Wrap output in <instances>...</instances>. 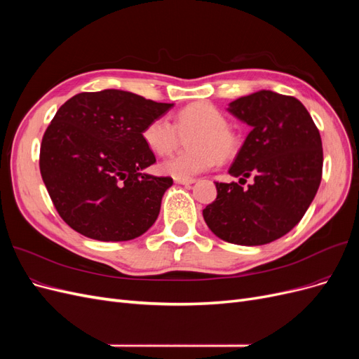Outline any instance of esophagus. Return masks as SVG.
Instances as JSON below:
<instances>
[{
  "label": "esophagus",
  "instance_id": "obj_1",
  "mask_svg": "<svg viewBox=\"0 0 359 359\" xmlns=\"http://www.w3.org/2000/svg\"><path fill=\"white\" fill-rule=\"evenodd\" d=\"M194 181L196 180H193V178H175V182L182 184V186H191Z\"/></svg>",
  "mask_w": 359,
  "mask_h": 359
}]
</instances>
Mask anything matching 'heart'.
<instances>
[{"label": "heart", "mask_w": 359, "mask_h": 359, "mask_svg": "<svg viewBox=\"0 0 359 359\" xmlns=\"http://www.w3.org/2000/svg\"><path fill=\"white\" fill-rule=\"evenodd\" d=\"M189 136L190 149L180 151L160 165V169L175 178H191L211 169L217 161L236 154L240 139L227 126L224 114L211 103H191L175 114L173 124L168 118H154L144 127L145 145L157 156H168L181 142V135Z\"/></svg>", "instance_id": "1"}]
</instances>
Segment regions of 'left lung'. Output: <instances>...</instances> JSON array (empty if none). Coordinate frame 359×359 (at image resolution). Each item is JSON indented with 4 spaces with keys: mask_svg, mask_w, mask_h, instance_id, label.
Instances as JSON below:
<instances>
[{
    "mask_svg": "<svg viewBox=\"0 0 359 359\" xmlns=\"http://www.w3.org/2000/svg\"><path fill=\"white\" fill-rule=\"evenodd\" d=\"M252 127L229 173L253 177L215 182L217 198L203 210L205 223L223 241L238 245L273 243L295 227L322 180L319 130L295 97L257 91L227 107Z\"/></svg>",
    "mask_w": 359,
    "mask_h": 359,
    "instance_id": "left-lung-1",
    "label": "left lung"
}]
</instances>
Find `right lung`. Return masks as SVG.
I'll use <instances>...</instances> for the list:
<instances>
[{
  "label": "right lung",
  "mask_w": 359,
  "mask_h": 359,
  "mask_svg": "<svg viewBox=\"0 0 359 359\" xmlns=\"http://www.w3.org/2000/svg\"><path fill=\"white\" fill-rule=\"evenodd\" d=\"M173 103L121 90L81 93L57 111L40 147V173L61 219L97 241H128L157 220L170 177L156 163L144 127Z\"/></svg>",
  "instance_id": "right-lung-1"
}]
</instances>
